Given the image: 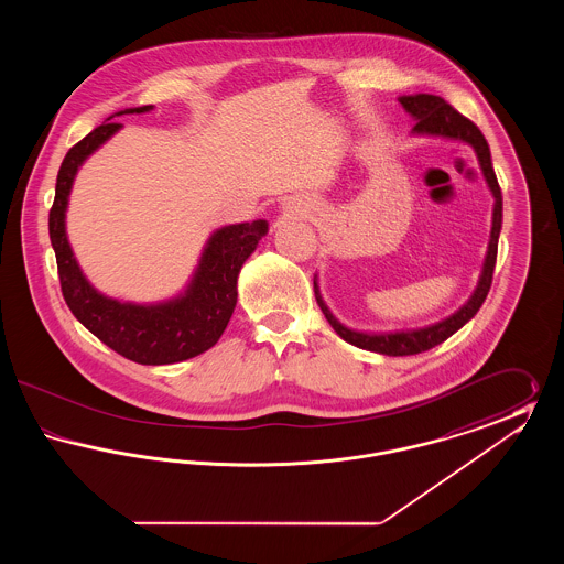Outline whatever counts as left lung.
Instances as JSON below:
<instances>
[{
  "mask_svg": "<svg viewBox=\"0 0 564 564\" xmlns=\"http://www.w3.org/2000/svg\"><path fill=\"white\" fill-rule=\"evenodd\" d=\"M400 104L416 120L412 133L456 139V141H463V143H469L476 150L484 180H486L488 188L495 196V209H492L490 241H488V251H486V260H484L478 288H476L471 297L456 311L455 315H451L444 322L433 323V325L421 327V329L387 332V334H368V332L350 329L332 315V311L323 302L319 285H317V276H315L317 304L322 306L323 315L334 327V332L352 347L372 350V352H380V355H389V357L416 355V352L433 349L435 345L451 338L456 329H460L480 311V306H482V302L488 295V290H490V283H492V270H495V262H497V245H499V232H501V221H503L501 188H499V182H497V175H495V169H492L488 143H486L484 134L480 133V129L471 120H467L463 113H458L453 106H448L442 97H435V95H423V93L421 95H408V97H400Z\"/></svg>",
  "mask_w": 564,
  "mask_h": 564,
  "instance_id": "8db88e82",
  "label": "left lung"
}]
</instances>
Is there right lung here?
Masks as SVG:
<instances>
[{
    "mask_svg": "<svg viewBox=\"0 0 564 564\" xmlns=\"http://www.w3.org/2000/svg\"><path fill=\"white\" fill-rule=\"evenodd\" d=\"M152 106L129 108L122 113H145ZM78 141L61 162L56 175L48 230L53 242L61 292L74 317L109 349L143 366L177 364L212 349L237 306V279L245 260L269 232L267 219L232 224L215 230L184 294L159 304L120 302L97 292L74 258L65 232V212L76 173L97 148L122 129L111 120Z\"/></svg>",
    "mask_w": 564,
    "mask_h": 564,
    "instance_id": "add662e5",
    "label": "right lung"
}]
</instances>
